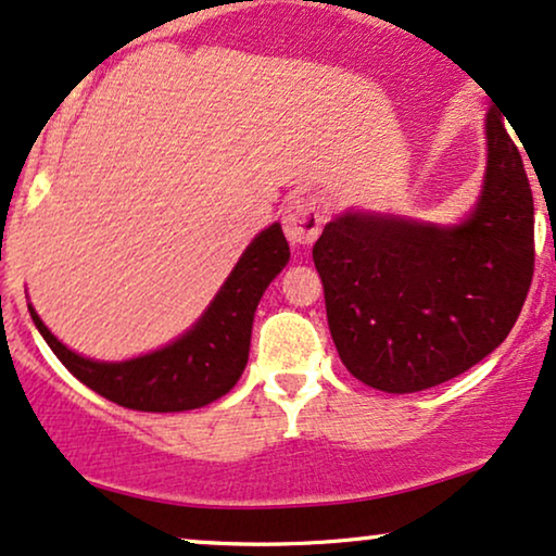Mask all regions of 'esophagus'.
Listing matches in <instances>:
<instances>
[{
  "mask_svg": "<svg viewBox=\"0 0 556 556\" xmlns=\"http://www.w3.org/2000/svg\"><path fill=\"white\" fill-rule=\"evenodd\" d=\"M282 223L285 236L290 238V243L298 245V249H305V245H311L320 236L326 215H323L320 202L313 194H302L294 197L290 205H287Z\"/></svg>",
  "mask_w": 556,
  "mask_h": 556,
  "instance_id": "esophagus-1",
  "label": "esophagus"
}]
</instances>
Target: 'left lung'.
<instances>
[{
	"mask_svg": "<svg viewBox=\"0 0 556 556\" xmlns=\"http://www.w3.org/2000/svg\"><path fill=\"white\" fill-rule=\"evenodd\" d=\"M505 115H484L482 192L454 226L346 210L313 262L341 362L382 392H420L495 351L533 277V197Z\"/></svg>",
	"mask_w": 556,
	"mask_h": 556,
	"instance_id": "obj_1",
	"label": "left lung"
}]
</instances>
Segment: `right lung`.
Here are the masks:
<instances>
[{"mask_svg":"<svg viewBox=\"0 0 556 556\" xmlns=\"http://www.w3.org/2000/svg\"><path fill=\"white\" fill-rule=\"evenodd\" d=\"M287 262L290 243L282 226L271 223L245 245L233 271L192 328L166 346L125 362H97L76 354L55 339L30 302L27 311L63 367L97 395L143 413L194 410L215 403L241 379L258 300Z\"/></svg>","mask_w":556,"mask_h":556,"instance_id":"add662e5","label":"right lung"}]
</instances>
